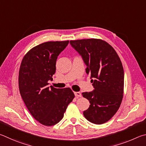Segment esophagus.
I'll return each mask as SVG.
<instances>
[{
    "label": "esophagus",
    "mask_w": 146,
    "mask_h": 146,
    "mask_svg": "<svg viewBox=\"0 0 146 146\" xmlns=\"http://www.w3.org/2000/svg\"><path fill=\"white\" fill-rule=\"evenodd\" d=\"M74 94L76 97H78V98H80V97H81V94L80 92H75Z\"/></svg>",
    "instance_id": "34e87169"
}]
</instances>
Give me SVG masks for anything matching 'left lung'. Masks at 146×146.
<instances>
[{
    "label": "left lung",
    "instance_id": "left-lung-1",
    "mask_svg": "<svg viewBox=\"0 0 146 146\" xmlns=\"http://www.w3.org/2000/svg\"><path fill=\"white\" fill-rule=\"evenodd\" d=\"M70 43L82 56L86 72L93 79L94 90L82 94L90 104L84 116L94 124L105 123L116 113L123 98L124 74L119 56L101 39L70 40Z\"/></svg>",
    "mask_w": 146,
    "mask_h": 146
}]
</instances>
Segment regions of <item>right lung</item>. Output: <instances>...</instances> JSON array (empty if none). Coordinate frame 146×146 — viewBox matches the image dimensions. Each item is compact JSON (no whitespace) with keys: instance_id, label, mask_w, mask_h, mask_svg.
Masks as SVG:
<instances>
[{"instance_id":"add662e5","label":"right lung","mask_w":146,"mask_h":146,"mask_svg":"<svg viewBox=\"0 0 146 146\" xmlns=\"http://www.w3.org/2000/svg\"><path fill=\"white\" fill-rule=\"evenodd\" d=\"M68 43V40L47 42L35 46L25 54L20 65V95L30 113L44 126L58 123L74 98L70 88L47 86L55 74L58 56Z\"/></svg>"}]
</instances>
